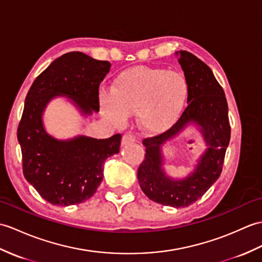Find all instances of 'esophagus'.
I'll return each instance as SVG.
<instances>
[{
    "label": "esophagus",
    "instance_id": "obj_1",
    "mask_svg": "<svg viewBox=\"0 0 262 262\" xmlns=\"http://www.w3.org/2000/svg\"><path fill=\"white\" fill-rule=\"evenodd\" d=\"M136 142V137L132 135V134H126V135L123 136V138H121V145L123 146H126V145H129V144H133Z\"/></svg>",
    "mask_w": 262,
    "mask_h": 262
}]
</instances>
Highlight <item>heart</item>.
<instances>
[{"label": "heart", "mask_w": 262, "mask_h": 262, "mask_svg": "<svg viewBox=\"0 0 262 262\" xmlns=\"http://www.w3.org/2000/svg\"><path fill=\"white\" fill-rule=\"evenodd\" d=\"M187 93V82L180 72L136 67L120 74L111 95H100V102L103 114L113 123H124L128 115L136 113L139 127L157 134L180 118Z\"/></svg>", "instance_id": "b5f03b06"}]
</instances>
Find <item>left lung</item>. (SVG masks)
I'll return each mask as SVG.
<instances>
[{"instance_id":"8db88e82","label":"left lung","mask_w":262,"mask_h":262,"mask_svg":"<svg viewBox=\"0 0 262 262\" xmlns=\"http://www.w3.org/2000/svg\"><path fill=\"white\" fill-rule=\"evenodd\" d=\"M175 54L187 82V107L168 130L144 139L146 154L138 167L137 179L142 191L151 201L184 208L198 201L220 176L231 127L226 95L212 70L191 52L181 50ZM190 124L198 126L208 147L193 172L184 179L176 180L163 171L161 147Z\"/></svg>"}]
</instances>
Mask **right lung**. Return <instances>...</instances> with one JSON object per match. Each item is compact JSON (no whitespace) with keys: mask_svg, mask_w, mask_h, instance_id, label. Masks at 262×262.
I'll return each mask as SVG.
<instances>
[{"mask_svg":"<svg viewBox=\"0 0 262 262\" xmlns=\"http://www.w3.org/2000/svg\"><path fill=\"white\" fill-rule=\"evenodd\" d=\"M111 66L82 52L64 53L36 77L26 97L17 127L23 175L53 205H74L94 195L102 181L103 163L119 151L121 135L57 139L45 128V109L53 98L66 97L83 116L99 112V84Z\"/></svg>","mask_w":262,"mask_h":262,"instance_id":"right-lung-1","label":"right lung"}]
</instances>
